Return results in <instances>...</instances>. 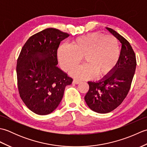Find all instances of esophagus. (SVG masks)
I'll return each mask as SVG.
<instances>
[{"label": "esophagus", "mask_w": 147, "mask_h": 147, "mask_svg": "<svg viewBox=\"0 0 147 147\" xmlns=\"http://www.w3.org/2000/svg\"><path fill=\"white\" fill-rule=\"evenodd\" d=\"M73 83L74 84H76V85H78V84H80L81 83V82L80 80H74Z\"/></svg>", "instance_id": "1"}]
</instances>
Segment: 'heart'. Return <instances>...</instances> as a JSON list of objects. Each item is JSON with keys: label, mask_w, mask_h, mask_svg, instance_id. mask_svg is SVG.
<instances>
[{"label": "heart", "mask_w": 147, "mask_h": 147, "mask_svg": "<svg viewBox=\"0 0 147 147\" xmlns=\"http://www.w3.org/2000/svg\"><path fill=\"white\" fill-rule=\"evenodd\" d=\"M119 42L112 35L92 33L78 37L69 47L61 45L57 50V58L61 67L69 71L80 63L82 57L85 64L71 72L78 78H90L95 74L98 78L107 75L120 59Z\"/></svg>", "instance_id": "b5f03b06"}]
</instances>
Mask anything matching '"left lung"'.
I'll use <instances>...</instances> for the list:
<instances>
[{"instance_id":"1","label":"left lung","mask_w":147,"mask_h":147,"mask_svg":"<svg viewBox=\"0 0 147 147\" xmlns=\"http://www.w3.org/2000/svg\"><path fill=\"white\" fill-rule=\"evenodd\" d=\"M107 29L122 43L120 59L112 74L98 82H88L85 100L90 109L100 114L114 111L126 97L136 66L135 52L126 39L109 28Z\"/></svg>"}]
</instances>
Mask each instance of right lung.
I'll return each instance as SVG.
<instances>
[{"label":"right lung","mask_w":147,"mask_h":147,"mask_svg":"<svg viewBox=\"0 0 147 147\" xmlns=\"http://www.w3.org/2000/svg\"><path fill=\"white\" fill-rule=\"evenodd\" d=\"M69 36L55 28H47L30 36L18 58V88L24 104L38 115L51 114L63 97L73 78L57 65L61 42Z\"/></svg>","instance_id":"right-lung-1"}]
</instances>
